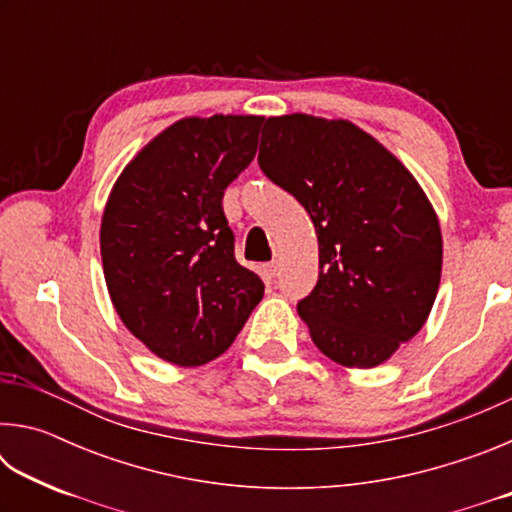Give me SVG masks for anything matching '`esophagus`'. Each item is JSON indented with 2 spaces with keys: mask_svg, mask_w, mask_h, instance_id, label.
<instances>
[{
  "mask_svg": "<svg viewBox=\"0 0 512 512\" xmlns=\"http://www.w3.org/2000/svg\"><path fill=\"white\" fill-rule=\"evenodd\" d=\"M264 273H266L268 280H273V277H275L277 273H280V264H277V262H268V264L264 266Z\"/></svg>",
  "mask_w": 512,
  "mask_h": 512,
  "instance_id": "esophagus-1",
  "label": "esophagus"
}]
</instances>
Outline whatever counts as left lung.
Instances as JSON below:
<instances>
[{"mask_svg": "<svg viewBox=\"0 0 512 512\" xmlns=\"http://www.w3.org/2000/svg\"><path fill=\"white\" fill-rule=\"evenodd\" d=\"M259 167L305 205L318 282L298 316L345 368H375L427 323L443 273V232L418 180L348 119L268 117Z\"/></svg>", "mask_w": 512, "mask_h": 512, "instance_id": "8db88e82", "label": "left lung"}]
</instances>
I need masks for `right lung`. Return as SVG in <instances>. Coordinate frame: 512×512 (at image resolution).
<instances>
[{"label":"right lung","mask_w":512,"mask_h":512,"mask_svg":"<svg viewBox=\"0 0 512 512\" xmlns=\"http://www.w3.org/2000/svg\"><path fill=\"white\" fill-rule=\"evenodd\" d=\"M264 117H183L119 173L101 216L103 277L155 357L205 366L230 348L264 282L235 259L223 189L255 158Z\"/></svg>","instance_id":"right-lung-1"}]
</instances>
